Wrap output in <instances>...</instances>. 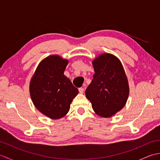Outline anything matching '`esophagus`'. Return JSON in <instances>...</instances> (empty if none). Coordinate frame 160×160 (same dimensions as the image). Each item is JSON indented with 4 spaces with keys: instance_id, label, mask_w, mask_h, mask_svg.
Returning a JSON list of instances; mask_svg holds the SVG:
<instances>
[{
    "instance_id": "esophagus-1",
    "label": "esophagus",
    "mask_w": 160,
    "mask_h": 160,
    "mask_svg": "<svg viewBox=\"0 0 160 160\" xmlns=\"http://www.w3.org/2000/svg\"><path fill=\"white\" fill-rule=\"evenodd\" d=\"M79 92H80V93H81V94H82L83 93H84V88H82V87H80V88H79Z\"/></svg>"
}]
</instances>
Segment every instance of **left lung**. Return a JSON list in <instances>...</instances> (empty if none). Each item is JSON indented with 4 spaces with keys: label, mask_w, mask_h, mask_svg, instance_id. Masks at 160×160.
Returning <instances> with one entry per match:
<instances>
[{
    "label": "left lung",
    "mask_w": 160,
    "mask_h": 160,
    "mask_svg": "<svg viewBox=\"0 0 160 160\" xmlns=\"http://www.w3.org/2000/svg\"><path fill=\"white\" fill-rule=\"evenodd\" d=\"M95 73L85 95L97 115L110 118L120 111L129 94L124 67L116 56L102 53L93 60Z\"/></svg>",
    "instance_id": "8db88e82"
}]
</instances>
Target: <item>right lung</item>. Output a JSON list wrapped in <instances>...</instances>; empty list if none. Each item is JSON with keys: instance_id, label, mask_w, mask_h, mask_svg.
Wrapping results in <instances>:
<instances>
[{"instance_id": "right-lung-1", "label": "right lung", "mask_w": 160, "mask_h": 160, "mask_svg": "<svg viewBox=\"0 0 160 160\" xmlns=\"http://www.w3.org/2000/svg\"><path fill=\"white\" fill-rule=\"evenodd\" d=\"M68 62L58 55L47 57L39 63L30 81L29 93L33 104L53 120L67 115L78 93V89L64 75Z\"/></svg>"}]
</instances>
